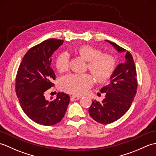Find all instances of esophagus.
I'll return each mask as SVG.
<instances>
[{
  "label": "esophagus",
  "instance_id": "34e87169",
  "mask_svg": "<svg viewBox=\"0 0 156 156\" xmlns=\"http://www.w3.org/2000/svg\"><path fill=\"white\" fill-rule=\"evenodd\" d=\"M81 98V97H80V96H75V95H73L72 97V98L74 99V101H78Z\"/></svg>",
  "mask_w": 156,
  "mask_h": 156
}]
</instances>
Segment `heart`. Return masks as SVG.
I'll return each mask as SVG.
<instances>
[{"mask_svg":"<svg viewBox=\"0 0 156 156\" xmlns=\"http://www.w3.org/2000/svg\"><path fill=\"white\" fill-rule=\"evenodd\" d=\"M75 52L88 62L87 69L93 74L98 82L106 81L114 72L115 60L111 55L102 54L100 49L88 45L79 46L75 49ZM55 66L59 72L68 71L69 56L67 53L63 52L57 56ZM94 76L91 74L66 76L62 79V87L63 90L69 93L75 95L84 94L94 84L95 78Z\"/></svg>","mask_w":156,"mask_h":156,"instance_id":"1","label":"heart"}]
</instances>
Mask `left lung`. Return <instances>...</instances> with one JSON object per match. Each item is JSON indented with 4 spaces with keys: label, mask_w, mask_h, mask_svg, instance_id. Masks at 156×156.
I'll return each instance as SVG.
<instances>
[{
    "label": "left lung",
    "mask_w": 156,
    "mask_h": 156,
    "mask_svg": "<svg viewBox=\"0 0 156 156\" xmlns=\"http://www.w3.org/2000/svg\"><path fill=\"white\" fill-rule=\"evenodd\" d=\"M118 52H126L125 61L119 64L111 76V82L101 89L105 93L102 102L94 101L89 108V114L94 121L107 125L118 120L130 108L137 92V72L133 58L128 51L111 41Z\"/></svg>",
    "instance_id": "8db88e82"
}]
</instances>
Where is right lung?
Listing matches in <instances>:
<instances>
[{"instance_id":"right-lung-1","label":"right lung","mask_w":156,"mask_h":156,"mask_svg":"<svg viewBox=\"0 0 156 156\" xmlns=\"http://www.w3.org/2000/svg\"><path fill=\"white\" fill-rule=\"evenodd\" d=\"M63 43L61 39H49L34 46L23 57L16 76L15 91L23 111L41 125L51 126L61 121L69 102V96L64 92H58L54 101L45 97L55 79L51 56Z\"/></svg>"}]
</instances>
